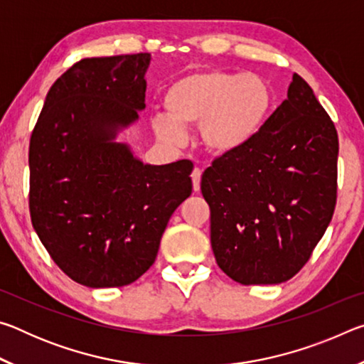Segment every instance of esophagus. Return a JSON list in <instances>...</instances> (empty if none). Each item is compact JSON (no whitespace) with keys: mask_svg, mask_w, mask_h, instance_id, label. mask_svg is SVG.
Instances as JSON below:
<instances>
[{"mask_svg":"<svg viewBox=\"0 0 364 364\" xmlns=\"http://www.w3.org/2000/svg\"><path fill=\"white\" fill-rule=\"evenodd\" d=\"M200 178H202V170L200 168H194L193 173H191V180H193L194 191H199L200 189Z\"/></svg>","mask_w":364,"mask_h":364,"instance_id":"1","label":"esophagus"}]
</instances>
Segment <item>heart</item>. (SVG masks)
<instances>
[{"label":"heart","instance_id":"1","mask_svg":"<svg viewBox=\"0 0 364 364\" xmlns=\"http://www.w3.org/2000/svg\"><path fill=\"white\" fill-rule=\"evenodd\" d=\"M167 117L156 130L168 143H181L186 128L199 125L200 143L217 157L244 151L260 136L274 107L267 80L221 69H200L178 77L164 95Z\"/></svg>","mask_w":364,"mask_h":364}]
</instances>
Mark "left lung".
<instances>
[{"label": "left lung", "mask_w": 364, "mask_h": 364, "mask_svg": "<svg viewBox=\"0 0 364 364\" xmlns=\"http://www.w3.org/2000/svg\"><path fill=\"white\" fill-rule=\"evenodd\" d=\"M334 122L294 73L254 143L202 175L218 267L241 284H279L310 260L337 200Z\"/></svg>", "instance_id": "left-lung-1"}]
</instances>
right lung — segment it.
Segmentation results:
<instances>
[{
    "label": "right lung",
    "instance_id": "right-lung-1",
    "mask_svg": "<svg viewBox=\"0 0 364 364\" xmlns=\"http://www.w3.org/2000/svg\"><path fill=\"white\" fill-rule=\"evenodd\" d=\"M149 53L82 59L48 91L30 136L28 207L54 263L86 287H122L156 262L193 162L144 165L115 143L146 107Z\"/></svg>",
    "mask_w": 364,
    "mask_h": 364
}]
</instances>
